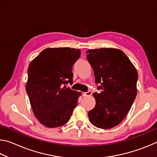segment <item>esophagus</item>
<instances>
[{
    "label": "esophagus",
    "instance_id": "obj_1",
    "mask_svg": "<svg viewBox=\"0 0 157 157\" xmlns=\"http://www.w3.org/2000/svg\"><path fill=\"white\" fill-rule=\"evenodd\" d=\"M92 94L91 91H88L87 92H84L82 95H83V96H89V95H91Z\"/></svg>",
    "mask_w": 157,
    "mask_h": 157
}]
</instances>
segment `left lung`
Listing matches in <instances>:
<instances>
[{"instance_id": "1", "label": "left lung", "mask_w": 157, "mask_h": 157, "mask_svg": "<svg viewBox=\"0 0 157 157\" xmlns=\"http://www.w3.org/2000/svg\"><path fill=\"white\" fill-rule=\"evenodd\" d=\"M86 58L94 70L98 93L95 107L88 113L94 126L110 129L123 121L136 98L138 73L121 50H89Z\"/></svg>"}]
</instances>
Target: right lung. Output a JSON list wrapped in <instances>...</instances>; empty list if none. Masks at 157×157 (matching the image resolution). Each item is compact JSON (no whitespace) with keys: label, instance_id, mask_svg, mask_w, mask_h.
Segmentation results:
<instances>
[{"label":"right lung","instance_id":"obj_1","mask_svg":"<svg viewBox=\"0 0 157 157\" xmlns=\"http://www.w3.org/2000/svg\"><path fill=\"white\" fill-rule=\"evenodd\" d=\"M80 50L58 48L44 50L28 69L26 92L36 118L47 127L66 124L78 105V91L66 87L73 84V66Z\"/></svg>","mask_w":157,"mask_h":157}]
</instances>
